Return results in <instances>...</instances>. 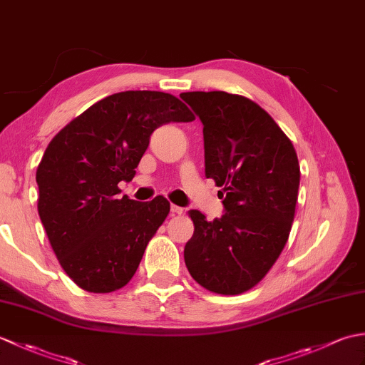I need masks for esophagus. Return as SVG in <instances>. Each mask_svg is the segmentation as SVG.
Listing matches in <instances>:
<instances>
[{
	"label": "esophagus",
	"instance_id": "1",
	"mask_svg": "<svg viewBox=\"0 0 365 365\" xmlns=\"http://www.w3.org/2000/svg\"><path fill=\"white\" fill-rule=\"evenodd\" d=\"M183 213V208L178 207V205H170V215L175 216V215H182Z\"/></svg>",
	"mask_w": 365,
	"mask_h": 365
}]
</instances>
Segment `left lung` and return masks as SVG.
<instances>
[{
	"mask_svg": "<svg viewBox=\"0 0 365 365\" xmlns=\"http://www.w3.org/2000/svg\"><path fill=\"white\" fill-rule=\"evenodd\" d=\"M204 125L205 175L222 187L224 213L190 210V274L204 289L238 294L257 285L289 240L299 188L294 147L252 100L222 91L180 94Z\"/></svg>",
	"mask_w": 365,
	"mask_h": 365,
	"instance_id": "1",
	"label": "left lung"
}]
</instances>
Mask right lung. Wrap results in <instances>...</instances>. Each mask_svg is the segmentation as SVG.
<instances>
[{
  "label": "right lung",
  "mask_w": 365,
  "mask_h": 365,
  "mask_svg": "<svg viewBox=\"0 0 365 365\" xmlns=\"http://www.w3.org/2000/svg\"><path fill=\"white\" fill-rule=\"evenodd\" d=\"M195 115L177 97L125 91L94 103L59 131L38 163L37 210L61 267L83 290L110 293L130 282L170 205L157 196H119L169 122Z\"/></svg>",
  "instance_id": "1"
}]
</instances>
